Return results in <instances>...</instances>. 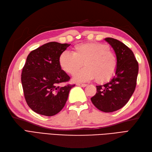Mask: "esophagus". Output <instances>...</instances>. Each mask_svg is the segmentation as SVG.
<instances>
[{
  "label": "esophagus",
  "mask_w": 152,
  "mask_h": 152,
  "mask_svg": "<svg viewBox=\"0 0 152 152\" xmlns=\"http://www.w3.org/2000/svg\"><path fill=\"white\" fill-rule=\"evenodd\" d=\"M76 85L78 86L83 87V88H84V87H86V86H87V84H85V83H77Z\"/></svg>",
  "instance_id": "34e87169"
}]
</instances>
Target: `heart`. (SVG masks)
Here are the masks:
<instances>
[{"instance_id": "b5f03b06", "label": "heart", "mask_w": 152, "mask_h": 152, "mask_svg": "<svg viewBox=\"0 0 152 152\" xmlns=\"http://www.w3.org/2000/svg\"><path fill=\"white\" fill-rule=\"evenodd\" d=\"M86 67L75 74L76 82H86L95 79L103 82L114 75L117 68V58L106 44L90 42L78 44L72 53L63 51L59 57V64L64 72L73 75L83 65Z\"/></svg>"}]
</instances>
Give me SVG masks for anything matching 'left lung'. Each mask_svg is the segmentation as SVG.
<instances>
[{
	"mask_svg": "<svg viewBox=\"0 0 152 152\" xmlns=\"http://www.w3.org/2000/svg\"><path fill=\"white\" fill-rule=\"evenodd\" d=\"M114 49L117 58L115 75L104 85L96 86V94L91 98L99 110L112 112L127 104L137 85L138 63L131 49L112 38L104 39Z\"/></svg>",
	"mask_w": 152,
	"mask_h": 152,
	"instance_id": "left-lung-1",
	"label": "left lung"
}]
</instances>
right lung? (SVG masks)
Masks as SVG:
<instances>
[{
  "instance_id": "obj_1",
  "label": "right lung",
  "mask_w": 152,
  "mask_h": 152,
  "mask_svg": "<svg viewBox=\"0 0 152 152\" xmlns=\"http://www.w3.org/2000/svg\"><path fill=\"white\" fill-rule=\"evenodd\" d=\"M51 42L32 51L23 68L21 83L28 106L37 114L53 116L66 104L75 85L60 86L70 77L59 64L60 55L70 46Z\"/></svg>"
}]
</instances>
